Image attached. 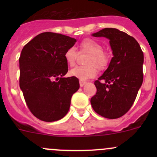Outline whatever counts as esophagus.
I'll list each match as a JSON object with an SVG mask.
<instances>
[{
  "label": "esophagus",
  "instance_id": "esophagus-1",
  "mask_svg": "<svg viewBox=\"0 0 157 157\" xmlns=\"http://www.w3.org/2000/svg\"><path fill=\"white\" fill-rule=\"evenodd\" d=\"M85 84H86V82H85V81H81V80H80V86H81V87H82V86H84Z\"/></svg>",
  "mask_w": 157,
  "mask_h": 157
}]
</instances>
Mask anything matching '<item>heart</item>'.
<instances>
[{
	"label": "heart",
	"instance_id": "obj_1",
	"mask_svg": "<svg viewBox=\"0 0 157 157\" xmlns=\"http://www.w3.org/2000/svg\"><path fill=\"white\" fill-rule=\"evenodd\" d=\"M82 52L90 54L86 66H77L70 71V75L77 77L80 80H86L93 78L97 74V67L99 70L106 68L110 56L109 53L104 52L103 47L96 41L91 39H86L80 44ZM64 60L69 66H74L77 58V50L74 47H70L65 51L64 55Z\"/></svg>",
	"mask_w": 157,
	"mask_h": 157
}]
</instances>
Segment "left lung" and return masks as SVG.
I'll use <instances>...</instances> for the list:
<instances>
[{
	"label": "left lung",
	"instance_id": "1",
	"mask_svg": "<svg viewBox=\"0 0 157 157\" xmlns=\"http://www.w3.org/2000/svg\"><path fill=\"white\" fill-rule=\"evenodd\" d=\"M109 40L113 57L108 68L94 83L97 89L92 107L104 118L114 119L131 109L143 83L144 53L134 38L115 28L92 34Z\"/></svg>",
	"mask_w": 157,
	"mask_h": 157
}]
</instances>
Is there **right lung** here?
I'll list each match as a JSON object with an SVG mask.
<instances>
[{
  "instance_id": "add662e5",
  "label": "right lung",
  "mask_w": 157,
  "mask_h": 157,
  "mask_svg": "<svg viewBox=\"0 0 157 157\" xmlns=\"http://www.w3.org/2000/svg\"><path fill=\"white\" fill-rule=\"evenodd\" d=\"M76 39L46 32L28 42L20 54V87L34 116L51 122L68 112L71 96L80 88L77 77H64L68 71L65 51Z\"/></svg>"
}]
</instances>
